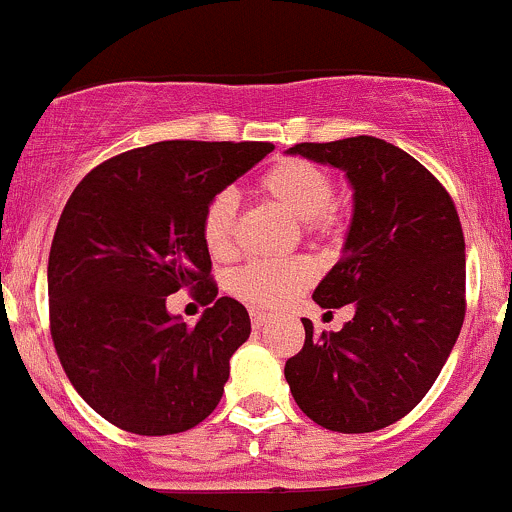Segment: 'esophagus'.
<instances>
[{
    "label": "esophagus",
    "instance_id": "esophagus-1",
    "mask_svg": "<svg viewBox=\"0 0 512 512\" xmlns=\"http://www.w3.org/2000/svg\"><path fill=\"white\" fill-rule=\"evenodd\" d=\"M252 329H262L265 327L267 322H270V314H265V312H255V309H252Z\"/></svg>",
    "mask_w": 512,
    "mask_h": 512
}]
</instances>
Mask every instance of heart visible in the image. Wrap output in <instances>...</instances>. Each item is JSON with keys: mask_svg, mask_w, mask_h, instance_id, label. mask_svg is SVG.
Instances as JSON below:
<instances>
[{"mask_svg": "<svg viewBox=\"0 0 512 512\" xmlns=\"http://www.w3.org/2000/svg\"><path fill=\"white\" fill-rule=\"evenodd\" d=\"M257 190L265 200L302 220L307 235H332L342 225V210L332 200V178L314 163L302 158H280L260 175ZM237 200L232 190H220L203 210V242L215 260L235 255ZM309 262H252L232 277L230 287L242 302L260 309H275L289 302L312 282Z\"/></svg>", "mask_w": 512, "mask_h": 512, "instance_id": "heart-1", "label": "heart"}]
</instances>
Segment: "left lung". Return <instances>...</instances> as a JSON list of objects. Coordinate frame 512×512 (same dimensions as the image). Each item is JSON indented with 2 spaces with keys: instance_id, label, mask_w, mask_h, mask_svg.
Returning a JSON list of instances; mask_svg holds the SVG:
<instances>
[{
  "instance_id": "1",
  "label": "left lung",
  "mask_w": 512,
  "mask_h": 512,
  "mask_svg": "<svg viewBox=\"0 0 512 512\" xmlns=\"http://www.w3.org/2000/svg\"><path fill=\"white\" fill-rule=\"evenodd\" d=\"M287 153L344 170L354 215L344 252L314 302L354 304L339 332L314 334L285 364L294 401L314 423L369 433L404 418L441 374L466 317V240L441 183L374 136L297 143Z\"/></svg>"
}]
</instances>
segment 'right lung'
<instances>
[{
	"label": "right lung",
	"mask_w": 512,
	"mask_h": 512,
	"mask_svg": "<svg viewBox=\"0 0 512 512\" xmlns=\"http://www.w3.org/2000/svg\"><path fill=\"white\" fill-rule=\"evenodd\" d=\"M272 143L160 141L96 165L71 193L49 252L54 349L81 399L113 426L168 436L215 411L250 314L218 297L203 210ZM193 288L188 328L164 309Z\"/></svg>",
	"instance_id": "obj_1"
}]
</instances>
